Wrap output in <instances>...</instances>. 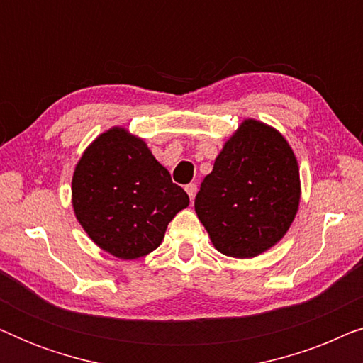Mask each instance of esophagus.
Returning <instances> with one entry per match:
<instances>
[{
  "label": "esophagus",
  "instance_id": "esophagus-1",
  "mask_svg": "<svg viewBox=\"0 0 363 363\" xmlns=\"http://www.w3.org/2000/svg\"><path fill=\"white\" fill-rule=\"evenodd\" d=\"M186 193H188V196H190V200L193 201L195 200V196H196V191H198V186L195 185V183H190V185H186Z\"/></svg>",
  "mask_w": 363,
  "mask_h": 363
}]
</instances>
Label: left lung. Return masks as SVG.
<instances>
[{
	"mask_svg": "<svg viewBox=\"0 0 363 363\" xmlns=\"http://www.w3.org/2000/svg\"><path fill=\"white\" fill-rule=\"evenodd\" d=\"M299 201V165L284 135L245 118L203 180L195 211L218 251L250 259L284 238Z\"/></svg>",
	"mask_w": 363,
	"mask_h": 363,
	"instance_id": "1",
	"label": "left lung"
}]
</instances>
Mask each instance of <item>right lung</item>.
I'll return each mask as SVG.
<instances>
[{
    "instance_id": "add662e5",
    "label": "right lung",
    "mask_w": 363,
    "mask_h": 363,
    "mask_svg": "<svg viewBox=\"0 0 363 363\" xmlns=\"http://www.w3.org/2000/svg\"><path fill=\"white\" fill-rule=\"evenodd\" d=\"M190 205L182 186L127 128L101 133L77 162L72 208L87 236L118 259H137L162 245L167 226Z\"/></svg>"
}]
</instances>
